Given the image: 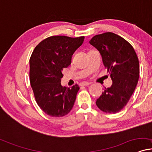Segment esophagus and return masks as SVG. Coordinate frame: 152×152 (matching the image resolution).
Listing matches in <instances>:
<instances>
[{
    "instance_id": "1",
    "label": "esophagus",
    "mask_w": 152,
    "mask_h": 152,
    "mask_svg": "<svg viewBox=\"0 0 152 152\" xmlns=\"http://www.w3.org/2000/svg\"><path fill=\"white\" fill-rule=\"evenodd\" d=\"M90 82H82L80 84V86H87V85H90Z\"/></svg>"
}]
</instances>
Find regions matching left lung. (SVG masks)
Returning a JSON list of instances; mask_svg holds the SVG:
<instances>
[{"instance_id":"1","label":"left lung","mask_w":152,"mask_h":152,"mask_svg":"<svg viewBox=\"0 0 152 152\" xmlns=\"http://www.w3.org/2000/svg\"><path fill=\"white\" fill-rule=\"evenodd\" d=\"M102 55L111 78V87L105 88L96 104L102 111L116 113L126 106L137 85L140 64L130 43L112 32L98 34L89 41Z\"/></svg>"}]
</instances>
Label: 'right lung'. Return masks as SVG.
<instances>
[{"instance_id": "1", "label": "right lung", "mask_w": 152, "mask_h": 152, "mask_svg": "<svg viewBox=\"0 0 152 152\" xmlns=\"http://www.w3.org/2000/svg\"><path fill=\"white\" fill-rule=\"evenodd\" d=\"M85 37L53 36L36 46L29 60L31 87L37 104L52 117H62L72 110L80 87H63V70L71 63L74 52Z\"/></svg>"}]
</instances>
